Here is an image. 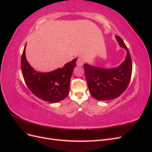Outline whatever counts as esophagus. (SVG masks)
I'll return each mask as SVG.
<instances>
[{"label": "esophagus", "instance_id": "34e87169", "mask_svg": "<svg viewBox=\"0 0 152 152\" xmlns=\"http://www.w3.org/2000/svg\"><path fill=\"white\" fill-rule=\"evenodd\" d=\"M84 61L83 59L80 58H78L77 61V66H83V65H84Z\"/></svg>", "mask_w": 152, "mask_h": 152}]
</instances>
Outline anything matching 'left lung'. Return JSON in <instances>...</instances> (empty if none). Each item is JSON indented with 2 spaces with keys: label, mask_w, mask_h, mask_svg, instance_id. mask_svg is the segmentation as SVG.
<instances>
[{
  "label": "left lung",
  "mask_w": 152,
  "mask_h": 152,
  "mask_svg": "<svg viewBox=\"0 0 152 152\" xmlns=\"http://www.w3.org/2000/svg\"><path fill=\"white\" fill-rule=\"evenodd\" d=\"M119 45L127 50L126 59L117 68L104 69L84 64V72L91 94L97 100H111L122 94L129 84L132 70L129 50L120 37L116 35Z\"/></svg>",
  "instance_id": "obj_1"
}]
</instances>
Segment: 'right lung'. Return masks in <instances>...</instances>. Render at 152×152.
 Returning <instances> with one entry per match:
<instances>
[{
	"label": "right lung",
	"mask_w": 152,
	"mask_h": 152,
	"mask_svg": "<svg viewBox=\"0 0 152 152\" xmlns=\"http://www.w3.org/2000/svg\"><path fill=\"white\" fill-rule=\"evenodd\" d=\"M25 48L21 56V72L26 86L37 97L49 103L65 99L69 93L70 79L77 59L66 63L62 68L49 73L36 72L26 60Z\"/></svg>",
	"instance_id": "add662e5"
}]
</instances>
